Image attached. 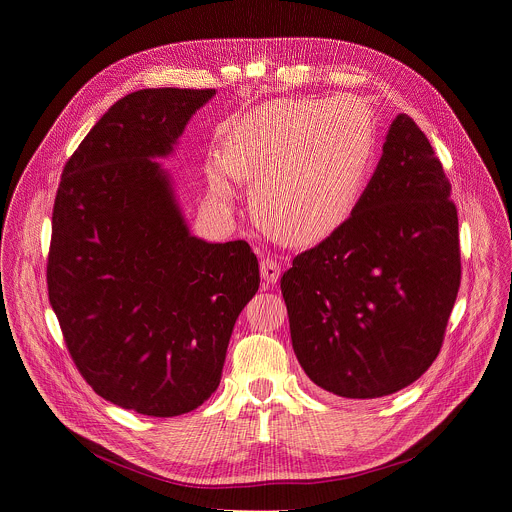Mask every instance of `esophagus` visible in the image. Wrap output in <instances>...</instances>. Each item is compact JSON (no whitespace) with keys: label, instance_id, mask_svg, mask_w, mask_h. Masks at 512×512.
I'll return each instance as SVG.
<instances>
[{"label":"esophagus","instance_id":"esophagus-1","mask_svg":"<svg viewBox=\"0 0 512 512\" xmlns=\"http://www.w3.org/2000/svg\"><path fill=\"white\" fill-rule=\"evenodd\" d=\"M259 269H261V279L271 283V285L277 283L279 277H281V265L271 257H263L261 263H259Z\"/></svg>","mask_w":512,"mask_h":512}]
</instances>
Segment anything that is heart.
I'll return each mask as SVG.
<instances>
[{
  "instance_id": "1",
  "label": "heart",
  "mask_w": 512,
  "mask_h": 512,
  "mask_svg": "<svg viewBox=\"0 0 512 512\" xmlns=\"http://www.w3.org/2000/svg\"><path fill=\"white\" fill-rule=\"evenodd\" d=\"M375 152V115L352 95L265 105L225 135L206 164V196L231 208V180H257L253 204L294 245L334 235L354 212Z\"/></svg>"
}]
</instances>
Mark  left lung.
I'll return each mask as SVG.
<instances>
[{"label": "left lung", "mask_w": 512, "mask_h": 512, "mask_svg": "<svg viewBox=\"0 0 512 512\" xmlns=\"http://www.w3.org/2000/svg\"><path fill=\"white\" fill-rule=\"evenodd\" d=\"M450 196L425 133L399 113L348 221L281 277L291 344L320 389L385 397L440 354L462 273Z\"/></svg>", "instance_id": "1"}]
</instances>
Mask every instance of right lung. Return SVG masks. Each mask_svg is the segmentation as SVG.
I'll return each mask as SVG.
<instances>
[{"label": "right lung", "mask_w": 512, "mask_h": 512, "mask_svg": "<svg viewBox=\"0 0 512 512\" xmlns=\"http://www.w3.org/2000/svg\"><path fill=\"white\" fill-rule=\"evenodd\" d=\"M214 95L119 99L66 162L54 202L48 296L68 352L97 395L141 415L176 417L216 391L259 289L251 247L192 235L160 164Z\"/></svg>", "instance_id": "obj_1"}]
</instances>
